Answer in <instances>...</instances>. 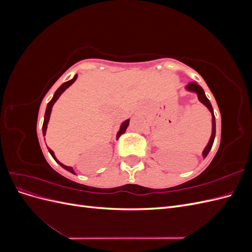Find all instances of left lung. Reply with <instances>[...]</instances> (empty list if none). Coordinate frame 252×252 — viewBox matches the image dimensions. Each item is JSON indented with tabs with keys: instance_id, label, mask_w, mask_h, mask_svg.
Listing matches in <instances>:
<instances>
[{
	"instance_id": "obj_1",
	"label": "left lung",
	"mask_w": 252,
	"mask_h": 252,
	"mask_svg": "<svg viewBox=\"0 0 252 252\" xmlns=\"http://www.w3.org/2000/svg\"><path fill=\"white\" fill-rule=\"evenodd\" d=\"M186 89L188 90V91H191V93H194V94H196V95H197V98H199V101L201 102V103H203L206 107H207L208 109H209V111L211 112V116H212V132H211V136H210V139H209V142H208V144H207V146L205 147V149L203 150V157H204V158L207 157V155L209 154V151H210V149H211V147H212V145H213V141H215V138H216V117H215V113H213V109H212V106H211V103L209 102V100L207 98V96L205 95V93H204V90H203V88L200 86V85H197V84L195 83V82H191V83H189L188 85H186Z\"/></svg>"
}]
</instances>
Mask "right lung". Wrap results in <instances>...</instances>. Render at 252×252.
I'll return each mask as SVG.
<instances>
[{
	"label": "right lung",
	"mask_w": 252,
	"mask_h": 252,
	"mask_svg": "<svg viewBox=\"0 0 252 252\" xmlns=\"http://www.w3.org/2000/svg\"><path fill=\"white\" fill-rule=\"evenodd\" d=\"M77 78H78V75L75 74L74 77H73V79H71L70 81H67V82H65L64 84H62V85H61V86L58 88V90L56 91L55 94H53V96H52V98H51V101L47 104L46 111H45V116H44V123H43V127H42L43 135H44V136H45V134H46L47 124H48V122H49V118H50V113H51V110H52V106H53V104H55V103L57 102V100H58V98L60 97V95L64 93V91L71 85V84H73V83H74V81L77 80ZM128 125H129V120H126L125 122H123V123H122V125H121V127H120V130H119V132L117 133V140L120 138V136H121L122 134H123V133L126 131V129H127ZM47 148H48V151L50 152L51 157H52L53 158H55V161H56L58 164H60V166H62L63 168H64V169H66L67 171H69V172H71V173L75 174V172H74V171H73V169H72V167L66 166V165L62 164L61 162H59V159L56 158L55 154H53V151H52L49 147H47Z\"/></svg>",
	"instance_id": "right-lung-1"
}]
</instances>
